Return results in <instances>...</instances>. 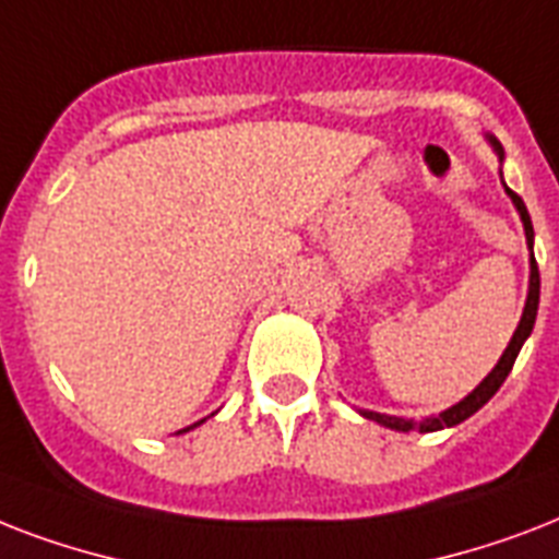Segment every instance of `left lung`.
I'll return each instance as SVG.
<instances>
[{"label": "left lung", "mask_w": 559, "mask_h": 559, "mask_svg": "<svg viewBox=\"0 0 559 559\" xmlns=\"http://www.w3.org/2000/svg\"><path fill=\"white\" fill-rule=\"evenodd\" d=\"M496 151L502 153V147L496 144ZM508 193H511L513 205H516V211H520L522 226H525V237H528V246L534 249V226H531L528 209H525V202H522L520 193H513L511 188H508ZM537 307H539V270H537V261H534V252H531V287H528V301H525V313H522L520 319V328H516V333H513L511 345L504 348L502 359L496 362V368L487 373L485 380L478 382L473 394H467L461 403H455L452 408L441 412L438 417H426V420L391 417V415H380V412H362V415H366L368 420H377V424L389 426V429H397V432H438V429H443V426H455L461 424V420H467V417L476 415L478 408L485 406L487 400L493 397L496 391H499V385L508 380L513 362H516V357H520L522 345H525V340H528L531 331H534V322H537Z\"/></svg>", "instance_id": "1"}]
</instances>
